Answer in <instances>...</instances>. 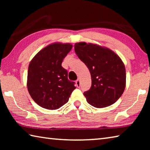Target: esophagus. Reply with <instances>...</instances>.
<instances>
[{
	"label": "esophagus",
	"instance_id": "esophagus-1",
	"mask_svg": "<svg viewBox=\"0 0 150 150\" xmlns=\"http://www.w3.org/2000/svg\"><path fill=\"white\" fill-rule=\"evenodd\" d=\"M75 83H76V86H77V87H80L81 83H80V80L79 79H77V81H75Z\"/></svg>",
	"mask_w": 150,
	"mask_h": 150
}]
</instances>
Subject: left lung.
<instances>
[{
  "label": "left lung",
  "instance_id": "left-lung-1",
  "mask_svg": "<svg viewBox=\"0 0 150 150\" xmlns=\"http://www.w3.org/2000/svg\"><path fill=\"white\" fill-rule=\"evenodd\" d=\"M75 52L91 75V87L83 93L87 103L96 108L115 103L126 87V69L120 57L107 47L91 43H76Z\"/></svg>",
  "mask_w": 150,
  "mask_h": 150
}]
</instances>
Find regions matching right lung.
I'll use <instances>...</instances> for the list:
<instances>
[{
  "instance_id": "right-lung-1",
  "label": "right lung",
  "mask_w": 150,
  "mask_h": 150,
  "mask_svg": "<svg viewBox=\"0 0 150 150\" xmlns=\"http://www.w3.org/2000/svg\"><path fill=\"white\" fill-rule=\"evenodd\" d=\"M73 45L54 43L40 50L30 62L27 87L35 103L48 110H55L69 100L75 82L68 79L62 62Z\"/></svg>"
}]
</instances>
